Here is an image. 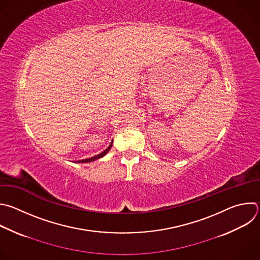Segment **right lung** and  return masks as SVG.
I'll use <instances>...</instances> for the list:
<instances>
[{
  "label": "right lung",
  "instance_id": "right-lung-1",
  "mask_svg": "<svg viewBox=\"0 0 260 260\" xmlns=\"http://www.w3.org/2000/svg\"><path fill=\"white\" fill-rule=\"evenodd\" d=\"M112 143H113V141L111 142V144L108 146V148L107 149H105L102 153H100V154H98V155H96V156H93V157H91V158H88V159H82V160H78V161H76V162H80V163H86V162H91V161H95V160H97V159H99V158H102V157H104L108 152H109V150L111 149V147H112Z\"/></svg>",
  "mask_w": 260,
  "mask_h": 260
}]
</instances>
